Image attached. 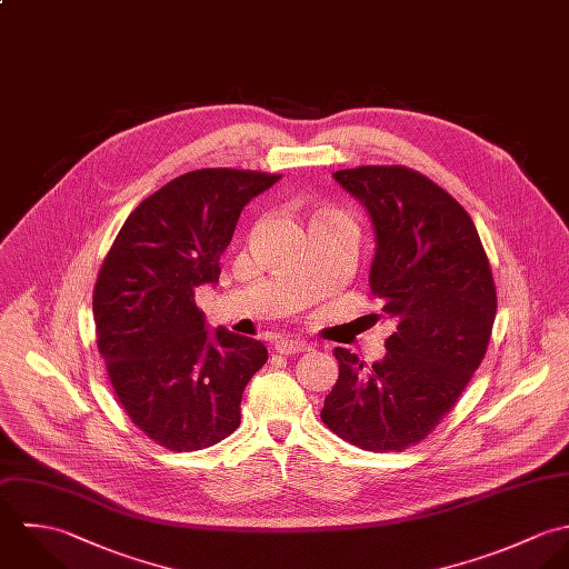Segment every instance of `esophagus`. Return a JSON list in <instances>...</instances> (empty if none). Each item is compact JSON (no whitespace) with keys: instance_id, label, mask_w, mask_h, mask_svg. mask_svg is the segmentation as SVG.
Masks as SVG:
<instances>
[{"instance_id":"34e87169","label":"esophagus","mask_w":569,"mask_h":569,"mask_svg":"<svg viewBox=\"0 0 569 569\" xmlns=\"http://www.w3.org/2000/svg\"><path fill=\"white\" fill-rule=\"evenodd\" d=\"M274 349L279 353H301V351H308L310 349V342L301 341V339H281V341L274 342Z\"/></svg>"}]
</instances>
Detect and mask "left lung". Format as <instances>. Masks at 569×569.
Segmentation results:
<instances>
[{
  "label": "left lung",
  "instance_id": "8db88e82",
  "mask_svg": "<svg viewBox=\"0 0 569 569\" xmlns=\"http://www.w3.org/2000/svg\"><path fill=\"white\" fill-rule=\"evenodd\" d=\"M335 180L371 218L369 288L398 328L371 367L335 349L339 380L321 420L358 449L405 451L440 425L483 360L497 315L492 270L470 216L427 176L393 164L342 169Z\"/></svg>",
  "mask_w": 569,
  "mask_h": 569
}]
</instances>
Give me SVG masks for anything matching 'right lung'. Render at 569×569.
<instances>
[{
    "instance_id": "right-lung-1",
    "label": "right lung",
    "mask_w": 569,
    "mask_h": 569,
    "mask_svg": "<svg viewBox=\"0 0 569 569\" xmlns=\"http://www.w3.org/2000/svg\"><path fill=\"white\" fill-rule=\"evenodd\" d=\"M281 176L198 169L144 198L116 234L94 286L97 345L131 422L169 451L228 438L263 342L207 330L196 288L218 283L241 209Z\"/></svg>"
}]
</instances>
